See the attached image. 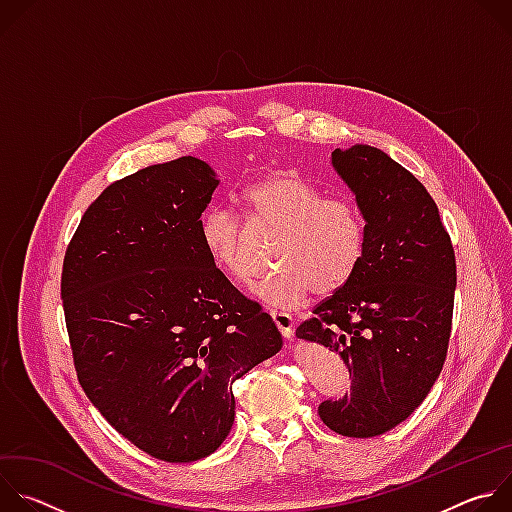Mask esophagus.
Listing matches in <instances>:
<instances>
[{
  "mask_svg": "<svg viewBox=\"0 0 512 512\" xmlns=\"http://www.w3.org/2000/svg\"><path fill=\"white\" fill-rule=\"evenodd\" d=\"M271 318H273L275 326L279 328V332L283 334V338L291 340V336H294V318L285 312H271Z\"/></svg>",
  "mask_w": 512,
  "mask_h": 512,
  "instance_id": "1",
  "label": "esophagus"
}]
</instances>
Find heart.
Masks as SVG:
<instances>
[{
    "label": "heart",
    "mask_w": 512,
    "mask_h": 512,
    "mask_svg": "<svg viewBox=\"0 0 512 512\" xmlns=\"http://www.w3.org/2000/svg\"><path fill=\"white\" fill-rule=\"evenodd\" d=\"M253 229L279 231L271 275L253 283V294L265 304L291 310L312 291L330 296L358 271L367 253V221L348 196H324L298 172H273L241 192ZM200 245L237 281L251 277L247 259L249 227L221 204L208 206L198 221Z\"/></svg>",
    "instance_id": "heart-1"
}]
</instances>
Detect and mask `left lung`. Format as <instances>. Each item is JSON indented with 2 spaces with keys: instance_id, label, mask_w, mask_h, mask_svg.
I'll list each match as a JSON object with an SVG mask.
<instances>
[{
  "instance_id": "left-lung-1",
  "label": "left lung",
  "mask_w": 512,
  "mask_h": 512,
  "mask_svg": "<svg viewBox=\"0 0 512 512\" xmlns=\"http://www.w3.org/2000/svg\"><path fill=\"white\" fill-rule=\"evenodd\" d=\"M332 164L367 221L356 275L314 308L296 336L336 352L350 393L318 407L346 437H375L405 421L446 362L456 255L425 186L371 145L334 150Z\"/></svg>"
}]
</instances>
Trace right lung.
<instances>
[{
    "label": "right lung",
    "mask_w": 512,
    "mask_h": 512,
    "mask_svg": "<svg viewBox=\"0 0 512 512\" xmlns=\"http://www.w3.org/2000/svg\"><path fill=\"white\" fill-rule=\"evenodd\" d=\"M216 186L192 156L125 176L85 210L62 263L83 391L125 440L172 464L227 440L233 383L283 346L271 316L200 245Z\"/></svg>",
    "instance_id": "right-lung-1"
}]
</instances>
